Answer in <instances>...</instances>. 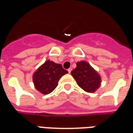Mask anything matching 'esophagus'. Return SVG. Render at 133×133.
Here are the masks:
<instances>
[{
    "mask_svg": "<svg viewBox=\"0 0 133 133\" xmlns=\"http://www.w3.org/2000/svg\"><path fill=\"white\" fill-rule=\"evenodd\" d=\"M71 70H72V68H69V69H68V72H69V73H70Z\"/></svg>",
    "mask_w": 133,
    "mask_h": 133,
    "instance_id": "esophagus-1",
    "label": "esophagus"
}]
</instances>
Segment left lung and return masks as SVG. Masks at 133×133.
I'll return each instance as SVG.
<instances>
[{
    "instance_id": "left-lung-1",
    "label": "left lung",
    "mask_w": 133,
    "mask_h": 133,
    "mask_svg": "<svg viewBox=\"0 0 133 133\" xmlns=\"http://www.w3.org/2000/svg\"><path fill=\"white\" fill-rule=\"evenodd\" d=\"M71 75L82 89L88 92H95L100 86L101 78L98 72L85 61L78 62Z\"/></svg>"
}]
</instances>
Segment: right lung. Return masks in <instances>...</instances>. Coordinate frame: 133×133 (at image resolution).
I'll return each mask as SVG.
<instances>
[{
	"instance_id": "right-lung-1",
	"label": "right lung",
	"mask_w": 133,
	"mask_h": 133,
	"mask_svg": "<svg viewBox=\"0 0 133 133\" xmlns=\"http://www.w3.org/2000/svg\"><path fill=\"white\" fill-rule=\"evenodd\" d=\"M68 72L61 64L47 61L33 74V80L35 88L44 95L49 94L58 86L61 77Z\"/></svg>"
}]
</instances>
